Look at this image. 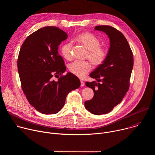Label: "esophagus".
<instances>
[{
    "label": "esophagus",
    "mask_w": 155,
    "mask_h": 155,
    "mask_svg": "<svg viewBox=\"0 0 155 155\" xmlns=\"http://www.w3.org/2000/svg\"><path fill=\"white\" fill-rule=\"evenodd\" d=\"M80 83H81V86H83L84 85V81H82V80H81L80 81Z\"/></svg>",
    "instance_id": "obj_1"
}]
</instances>
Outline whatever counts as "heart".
<instances>
[{
	"label": "heart",
	"mask_w": 155,
	"mask_h": 155,
	"mask_svg": "<svg viewBox=\"0 0 155 155\" xmlns=\"http://www.w3.org/2000/svg\"><path fill=\"white\" fill-rule=\"evenodd\" d=\"M77 41L82 45L88 51L86 58L89 59L94 66L102 65L106 60L108 53L106 49L101 47L100 40L93 34L83 32L76 37ZM72 43H63L61 47V52L63 57L67 60L72 59ZM91 69V65L87 61H75L69 66V70L74 75L83 78Z\"/></svg>",
	"instance_id": "b5f03b06"
}]
</instances>
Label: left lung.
Returning a JSON list of instances; mask_svg holds the SVG:
<instances>
[{
  "label": "left lung",
  "instance_id": "left-lung-1",
  "mask_svg": "<svg viewBox=\"0 0 155 155\" xmlns=\"http://www.w3.org/2000/svg\"><path fill=\"white\" fill-rule=\"evenodd\" d=\"M110 38V48L104 62L90 74L96 81L86 82L92 88L93 97L84 102L86 108L96 115L107 114L120 104L129 90L134 65L133 54L124 35L110 26H97Z\"/></svg>",
  "mask_w": 155,
  "mask_h": 155
}]
</instances>
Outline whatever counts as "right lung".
I'll use <instances>...</instances> for the list:
<instances>
[{
    "label": "right lung",
    "instance_id": "1",
    "mask_svg": "<svg viewBox=\"0 0 155 155\" xmlns=\"http://www.w3.org/2000/svg\"><path fill=\"white\" fill-rule=\"evenodd\" d=\"M67 38L57 27H44L29 35L20 48L17 64L22 90L29 104L43 114L60 111L69 92L80 86L72 73L62 75L66 68L58 50Z\"/></svg>",
    "mask_w": 155,
    "mask_h": 155
}]
</instances>
